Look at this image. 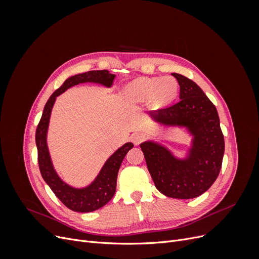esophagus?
Instances as JSON below:
<instances>
[{
  "mask_svg": "<svg viewBox=\"0 0 259 259\" xmlns=\"http://www.w3.org/2000/svg\"><path fill=\"white\" fill-rule=\"evenodd\" d=\"M131 139H132L133 144H134L135 146H138L140 143L144 142L145 136L142 134V133H134V134L131 136Z\"/></svg>",
  "mask_w": 259,
  "mask_h": 259,
  "instance_id": "esophagus-1",
  "label": "esophagus"
}]
</instances>
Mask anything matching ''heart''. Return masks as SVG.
Listing matches in <instances>:
<instances>
[{"mask_svg": "<svg viewBox=\"0 0 259 259\" xmlns=\"http://www.w3.org/2000/svg\"><path fill=\"white\" fill-rule=\"evenodd\" d=\"M178 89L177 80L170 75L142 76L132 81L125 88L124 95L130 103H144L149 99V104L152 107L159 108L170 103L176 97Z\"/></svg>", "mask_w": 259, "mask_h": 259, "instance_id": "b5f03b06", "label": "heart"}]
</instances>
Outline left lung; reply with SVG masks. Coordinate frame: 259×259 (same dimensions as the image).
Listing matches in <instances>:
<instances>
[{
    "label": "left lung",
    "instance_id": "1",
    "mask_svg": "<svg viewBox=\"0 0 259 259\" xmlns=\"http://www.w3.org/2000/svg\"><path fill=\"white\" fill-rule=\"evenodd\" d=\"M180 92L177 104L149 112L151 119L166 127H184L192 136L184 159L153 140L140 144L147 167L161 193L175 199H193L208 190L222 168L225 140L216 107L198 84L171 73Z\"/></svg>",
    "mask_w": 259,
    "mask_h": 259
}]
</instances>
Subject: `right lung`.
<instances>
[{"instance_id":"1","label":"right lung","mask_w":259,"mask_h":259,"mask_svg":"<svg viewBox=\"0 0 259 259\" xmlns=\"http://www.w3.org/2000/svg\"><path fill=\"white\" fill-rule=\"evenodd\" d=\"M115 74L108 70H94L84 73L71 75L64 82L58 90L55 91L46 103L43 114L35 132V144L37 148V161L41 175L45 183L50 186L55 195L64 204L74 211L89 213L106 205L115 193L116 178L121 163L125 155L134 147L132 143L124 144L109 156L101 167L96 178L86 187L75 188L62 180L55 170L48 146V131L51 113L56 98L68 89L80 83H96L106 88H111Z\"/></svg>"}]
</instances>
